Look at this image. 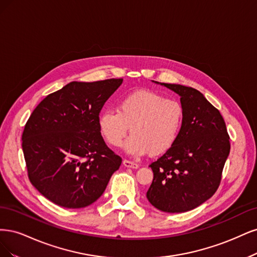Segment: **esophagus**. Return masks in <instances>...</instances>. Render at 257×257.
<instances>
[{
    "label": "esophagus",
    "instance_id": "34e87169",
    "mask_svg": "<svg viewBox=\"0 0 257 257\" xmlns=\"http://www.w3.org/2000/svg\"><path fill=\"white\" fill-rule=\"evenodd\" d=\"M122 164H123V167L130 168V169H138V168H139V164H137V163H135V162H131V161H129V160H123V161H122Z\"/></svg>",
    "mask_w": 257,
    "mask_h": 257
}]
</instances>
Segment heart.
<instances>
[{
    "instance_id": "obj_1",
    "label": "heart",
    "mask_w": 257,
    "mask_h": 257,
    "mask_svg": "<svg viewBox=\"0 0 257 257\" xmlns=\"http://www.w3.org/2000/svg\"><path fill=\"white\" fill-rule=\"evenodd\" d=\"M183 121L184 109L177 100L152 90H139L122 97L117 110L99 115L98 127L111 146H119L130 128L125 144L130 155H159L176 143Z\"/></svg>"
}]
</instances>
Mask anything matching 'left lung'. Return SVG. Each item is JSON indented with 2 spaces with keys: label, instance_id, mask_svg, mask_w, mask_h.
<instances>
[{
  "label": "left lung",
  "instance_id": "1",
  "mask_svg": "<svg viewBox=\"0 0 257 257\" xmlns=\"http://www.w3.org/2000/svg\"><path fill=\"white\" fill-rule=\"evenodd\" d=\"M155 83L180 97L184 121L176 143L150 165L154 179L146 196L161 211L186 212L217 191L229 155V137L219 110L197 89Z\"/></svg>",
  "mask_w": 257,
  "mask_h": 257
}]
</instances>
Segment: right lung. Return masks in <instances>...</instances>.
Here are the masks:
<instances>
[{"mask_svg": "<svg viewBox=\"0 0 257 257\" xmlns=\"http://www.w3.org/2000/svg\"><path fill=\"white\" fill-rule=\"evenodd\" d=\"M122 79L73 81L48 95L22 134L32 185L52 203L83 208L102 195L121 158L104 143L98 127L103 104Z\"/></svg>", "mask_w": 257, "mask_h": 257, "instance_id": "1", "label": "right lung"}]
</instances>
